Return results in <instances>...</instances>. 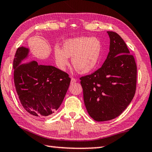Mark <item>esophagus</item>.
Instances as JSON below:
<instances>
[{
	"instance_id": "obj_1",
	"label": "esophagus",
	"mask_w": 152,
	"mask_h": 152,
	"mask_svg": "<svg viewBox=\"0 0 152 152\" xmlns=\"http://www.w3.org/2000/svg\"><path fill=\"white\" fill-rule=\"evenodd\" d=\"M76 81H77V79H75V78H72V79H71V84H73V83H76Z\"/></svg>"
}]
</instances>
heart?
I'll use <instances>...</instances> for the list:
<instances>
[{"label":"heart","mask_w":152,"mask_h":152,"mask_svg":"<svg viewBox=\"0 0 152 152\" xmlns=\"http://www.w3.org/2000/svg\"><path fill=\"white\" fill-rule=\"evenodd\" d=\"M103 45L97 38L83 36L67 39L63 43L62 49L56 48L54 56L56 66L65 70L69 64L68 58L77 72L82 74L90 73L99 64Z\"/></svg>","instance_id":"1"}]
</instances>
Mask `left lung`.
<instances>
[{"label": "left lung", "mask_w": 152, "mask_h": 152, "mask_svg": "<svg viewBox=\"0 0 152 152\" xmlns=\"http://www.w3.org/2000/svg\"><path fill=\"white\" fill-rule=\"evenodd\" d=\"M107 33L110 47L105 61L94 73L80 78L86 109L97 122L120 116L136 91L137 65L134 57L117 33Z\"/></svg>", "instance_id": "1"}]
</instances>
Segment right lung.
Segmentation results:
<instances>
[{
  "mask_svg": "<svg viewBox=\"0 0 152 152\" xmlns=\"http://www.w3.org/2000/svg\"><path fill=\"white\" fill-rule=\"evenodd\" d=\"M29 49L21 47L13 59V79L22 106L32 116L43 118L55 113L62 104L70 84L69 75L52 66L36 61L21 64Z\"/></svg>",
  "mask_w": 152,
  "mask_h": 152,
  "instance_id": "add662e5",
  "label": "right lung"
}]
</instances>
